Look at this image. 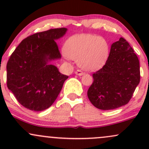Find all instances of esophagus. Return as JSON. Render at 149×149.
Returning a JSON list of instances; mask_svg holds the SVG:
<instances>
[{"mask_svg": "<svg viewBox=\"0 0 149 149\" xmlns=\"http://www.w3.org/2000/svg\"><path fill=\"white\" fill-rule=\"evenodd\" d=\"M75 73H76V75H78V76H83V75H84V72H83L81 70L79 69H78L77 71H75Z\"/></svg>", "mask_w": 149, "mask_h": 149, "instance_id": "esophagus-1", "label": "esophagus"}]
</instances>
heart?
<instances>
[{
    "mask_svg": "<svg viewBox=\"0 0 149 149\" xmlns=\"http://www.w3.org/2000/svg\"><path fill=\"white\" fill-rule=\"evenodd\" d=\"M64 52L66 57L77 59L78 66L85 70L102 67L107 61L109 45L103 37L92 34H78L65 42Z\"/></svg>",
    "mask_w": 149,
    "mask_h": 149,
    "instance_id": "b5f03b06",
    "label": "heart"
}]
</instances>
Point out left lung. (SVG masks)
Here are the masks:
<instances>
[{"mask_svg":"<svg viewBox=\"0 0 149 149\" xmlns=\"http://www.w3.org/2000/svg\"><path fill=\"white\" fill-rule=\"evenodd\" d=\"M92 77L88 97L97 109L112 110L130 102L139 83L140 67L137 56L125 39L121 37L112 44L106 64Z\"/></svg>","mask_w":149,"mask_h":149,"instance_id":"left-lung-1","label":"left lung"}]
</instances>
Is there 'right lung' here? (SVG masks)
<instances>
[{
	"label": "right lung",
	"instance_id": "add662e5",
	"mask_svg": "<svg viewBox=\"0 0 149 149\" xmlns=\"http://www.w3.org/2000/svg\"><path fill=\"white\" fill-rule=\"evenodd\" d=\"M66 28L52 29L24 39L7 63V86L24 107L40 111L52 106L67 76L49 62L60 59L55 40Z\"/></svg>",
	"mask_w": 149,
	"mask_h": 149
}]
</instances>
